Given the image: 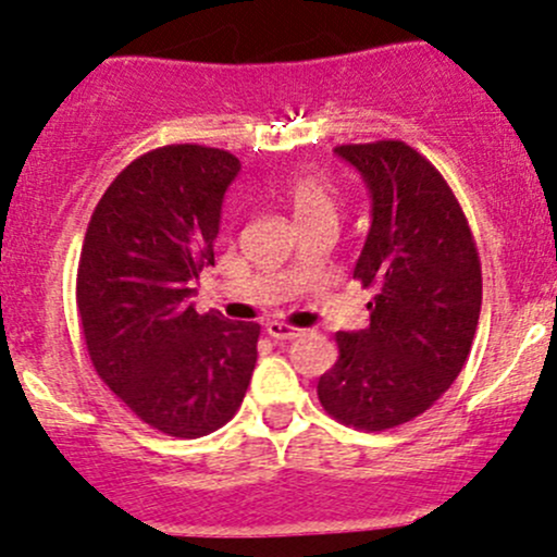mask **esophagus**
Returning a JSON list of instances; mask_svg holds the SVG:
<instances>
[{"mask_svg":"<svg viewBox=\"0 0 557 557\" xmlns=\"http://www.w3.org/2000/svg\"><path fill=\"white\" fill-rule=\"evenodd\" d=\"M267 334L272 336V339L290 342V339H296V336H301V329H296V325L277 323V320H272V323H267Z\"/></svg>","mask_w":557,"mask_h":557,"instance_id":"34e87169","label":"esophagus"}]
</instances>
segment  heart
<instances>
[{"instance_id": "heart-1", "label": "heart", "mask_w": 557, "mask_h": 557, "mask_svg": "<svg viewBox=\"0 0 557 557\" xmlns=\"http://www.w3.org/2000/svg\"><path fill=\"white\" fill-rule=\"evenodd\" d=\"M283 194L296 223L312 215H323V212H334V190H331L329 180L318 172L290 174L283 185Z\"/></svg>"}]
</instances>
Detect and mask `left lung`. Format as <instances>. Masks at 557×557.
<instances>
[{"label":"left lung","mask_w":557,"mask_h":557,"mask_svg":"<svg viewBox=\"0 0 557 557\" xmlns=\"http://www.w3.org/2000/svg\"><path fill=\"white\" fill-rule=\"evenodd\" d=\"M372 194V228L352 277L374 288L369 329L336 331L339 358L318 380L325 412L387 431L434 407L471 352L482 267L442 172L401 139L336 145Z\"/></svg>","instance_id":"1"}]
</instances>
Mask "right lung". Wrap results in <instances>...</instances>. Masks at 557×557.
<instances>
[{
  "label": "right lung",
  "instance_id": "obj_1",
  "mask_svg": "<svg viewBox=\"0 0 557 557\" xmlns=\"http://www.w3.org/2000/svg\"><path fill=\"white\" fill-rule=\"evenodd\" d=\"M237 174V156L207 145L139 156L99 199L77 263L94 369L143 423L177 440L226 425L256 369L261 325L188 305L201 269L215 267Z\"/></svg>",
  "mask_w": 557,
  "mask_h": 557
}]
</instances>
